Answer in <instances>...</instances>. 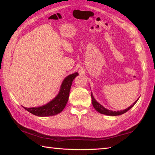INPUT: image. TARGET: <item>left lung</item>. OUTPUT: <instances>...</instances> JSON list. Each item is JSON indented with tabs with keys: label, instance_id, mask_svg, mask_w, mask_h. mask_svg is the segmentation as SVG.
<instances>
[{
	"label": "left lung",
	"instance_id": "8db88e82",
	"mask_svg": "<svg viewBox=\"0 0 155 155\" xmlns=\"http://www.w3.org/2000/svg\"><path fill=\"white\" fill-rule=\"evenodd\" d=\"M91 101H92V104H93V107H94V109H95L97 111L99 112L100 114L107 115H110V116H116V115H120L124 114V113L128 111V110L132 108V107L135 105L136 103H137V101L139 100V98L137 100H136V101L134 102V103H133L132 105H130L129 107H128L127 109H125L124 110H121V111H111V110L107 109L105 108V107L102 105V104L98 103V102L96 101V99L94 98L92 92L91 93Z\"/></svg>",
	"mask_w": 155,
	"mask_h": 155
}]
</instances>
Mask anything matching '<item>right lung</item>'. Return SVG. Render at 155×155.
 Listing matches in <instances>:
<instances>
[{
	"label": "right lung",
	"mask_w": 155,
	"mask_h": 155,
	"mask_svg": "<svg viewBox=\"0 0 155 155\" xmlns=\"http://www.w3.org/2000/svg\"><path fill=\"white\" fill-rule=\"evenodd\" d=\"M78 75V73L75 72L65 77L61 83L58 94L49 103L38 107H22L31 114L40 117L52 116L59 114L66 105L72 81Z\"/></svg>",
	"instance_id": "add662e5"
}]
</instances>
